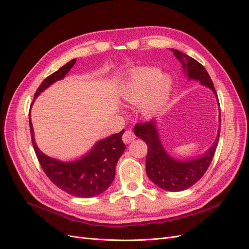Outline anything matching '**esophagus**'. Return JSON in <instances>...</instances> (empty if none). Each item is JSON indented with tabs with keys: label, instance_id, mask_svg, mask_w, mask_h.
Instances as JSON below:
<instances>
[{
	"label": "esophagus",
	"instance_id": "esophagus-1",
	"mask_svg": "<svg viewBox=\"0 0 249 249\" xmlns=\"http://www.w3.org/2000/svg\"><path fill=\"white\" fill-rule=\"evenodd\" d=\"M135 138H136V135H135L134 132L131 130H126L123 135V141L125 143V144H129L130 142L135 140Z\"/></svg>",
	"mask_w": 249,
	"mask_h": 249
}]
</instances>
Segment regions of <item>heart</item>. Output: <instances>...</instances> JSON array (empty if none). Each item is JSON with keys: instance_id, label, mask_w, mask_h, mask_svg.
I'll use <instances>...</instances> for the list:
<instances>
[{"instance_id": "heart-1", "label": "heart", "mask_w": 249, "mask_h": 249, "mask_svg": "<svg viewBox=\"0 0 249 249\" xmlns=\"http://www.w3.org/2000/svg\"><path fill=\"white\" fill-rule=\"evenodd\" d=\"M172 82L167 74H158L157 70L145 69L134 73L124 88L122 96L127 102H142L146 114H154L166 104Z\"/></svg>"}]
</instances>
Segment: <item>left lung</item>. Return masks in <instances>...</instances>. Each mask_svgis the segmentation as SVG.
Here are the masks:
<instances>
[{
  "instance_id": "obj_1",
  "label": "left lung",
  "mask_w": 249,
  "mask_h": 249,
  "mask_svg": "<svg viewBox=\"0 0 249 249\" xmlns=\"http://www.w3.org/2000/svg\"><path fill=\"white\" fill-rule=\"evenodd\" d=\"M170 51L182 63V67L188 79L198 80L202 85L212 89L217 96L213 82L205 67L196 60L182 52L175 49H171ZM156 125L155 120H148L145 123H138L134 127L135 135L147 144L145 169L148 178L164 190L178 192L188 189L198 182L209 168L215 155L220 131H218L214 144L201 158L182 162L175 160L165 152Z\"/></svg>"
}]
</instances>
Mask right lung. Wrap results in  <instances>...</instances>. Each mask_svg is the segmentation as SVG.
<instances>
[{"instance_id": "add662e5", "label": "right lung", "mask_w": 249, "mask_h": 249, "mask_svg": "<svg viewBox=\"0 0 249 249\" xmlns=\"http://www.w3.org/2000/svg\"><path fill=\"white\" fill-rule=\"evenodd\" d=\"M74 62L76 59H72L71 61L60 67L57 71L44 79L37 88L34 97L38 96L40 92L54 82L63 79ZM29 123L36 157L52 183L66 193L82 198L96 196L108 189L115 177L117 161L125 149L124 143L122 140L124 130L97 142L91 152L82 159L76 162L64 163L53 159L40 152L34 141L30 114Z\"/></svg>"}]
</instances>
